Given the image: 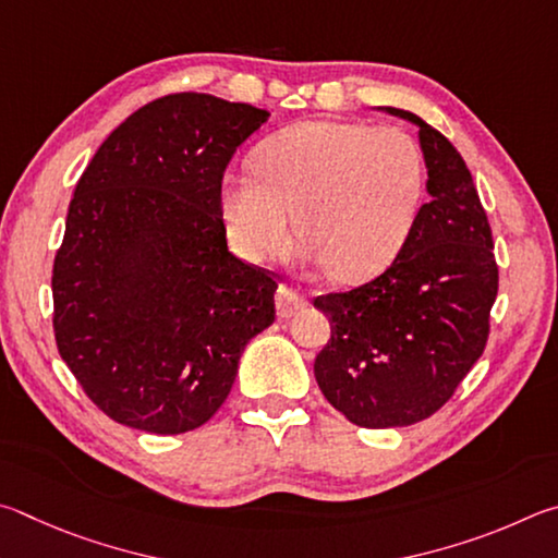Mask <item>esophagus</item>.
<instances>
[{
  "mask_svg": "<svg viewBox=\"0 0 558 558\" xmlns=\"http://www.w3.org/2000/svg\"><path fill=\"white\" fill-rule=\"evenodd\" d=\"M306 306V296L299 294L296 289H291L287 284H281L277 289V311H279V318H291L296 314L299 308Z\"/></svg>",
  "mask_w": 558,
  "mask_h": 558,
  "instance_id": "esophagus-1",
  "label": "esophagus"
}]
</instances>
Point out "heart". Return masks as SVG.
Here are the masks:
<instances>
[{
	"mask_svg": "<svg viewBox=\"0 0 558 558\" xmlns=\"http://www.w3.org/2000/svg\"><path fill=\"white\" fill-rule=\"evenodd\" d=\"M257 173H225L222 220L242 257L287 252L294 215L308 254L330 279L363 284L392 264L426 191L418 144L395 126L308 120L269 136Z\"/></svg>",
	"mask_w": 558,
	"mask_h": 558,
	"instance_id": "obj_1",
	"label": "heart"
}]
</instances>
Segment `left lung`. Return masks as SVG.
I'll return each mask as SVG.
<instances>
[{"instance_id": "obj_1", "label": "left lung", "mask_w": 558, "mask_h": 558, "mask_svg": "<svg viewBox=\"0 0 558 558\" xmlns=\"http://www.w3.org/2000/svg\"><path fill=\"white\" fill-rule=\"evenodd\" d=\"M428 181L412 234L385 274L314 306L330 340L314 373L348 422L409 426L438 412L483 355L497 296L493 232L456 146L414 112Z\"/></svg>"}]
</instances>
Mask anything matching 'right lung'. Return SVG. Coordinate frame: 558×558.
Here are the masks:
<instances>
[{
    "label": "right lung",
    "instance_id": "1",
    "mask_svg": "<svg viewBox=\"0 0 558 558\" xmlns=\"http://www.w3.org/2000/svg\"><path fill=\"white\" fill-rule=\"evenodd\" d=\"M269 112L205 93L144 105L75 185L53 262L63 363L117 424L203 426L240 355L274 324V281L228 250L220 208L232 154Z\"/></svg>",
    "mask_w": 558,
    "mask_h": 558
}]
</instances>
